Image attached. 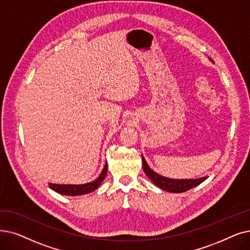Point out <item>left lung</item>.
I'll use <instances>...</instances> for the list:
<instances>
[{"label": "left lung", "instance_id": "8db88e82", "mask_svg": "<svg viewBox=\"0 0 250 250\" xmlns=\"http://www.w3.org/2000/svg\"><path fill=\"white\" fill-rule=\"evenodd\" d=\"M142 162H143V168L148 178L153 182L155 185L162 190H166L168 192L172 193H182V192H186L194 187L198 186L199 184H201L203 181H205L206 177L200 178L197 180H172L168 178H165L162 176H159L158 173L152 170L148 165L146 164V161L142 155Z\"/></svg>", "mask_w": 250, "mask_h": 250}]
</instances>
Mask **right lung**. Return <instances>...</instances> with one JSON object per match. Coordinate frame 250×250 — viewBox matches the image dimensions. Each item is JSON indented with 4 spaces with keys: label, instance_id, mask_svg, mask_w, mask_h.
<instances>
[{
    "label": "right lung",
    "instance_id": "1",
    "mask_svg": "<svg viewBox=\"0 0 250 250\" xmlns=\"http://www.w3.org/2000/svg\"><path fill=\"white\" fill-rule=\"evenodd\" d=\"M107 168H108V166L106 164L99 178L96 179L94 182L83 184V185H58V184H50V188L60 194L69 195V196L91 193L98 188L101 185V183L104 181L107 173Z\"/></svg>",
    "mask_w": 250,
    "mask_h": 250
}]
</instances>
